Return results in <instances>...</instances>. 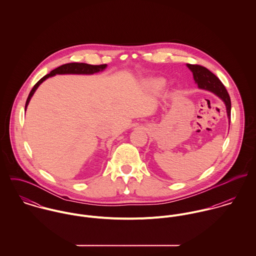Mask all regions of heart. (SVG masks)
Returning a JSON list of instances; mask_svg holds the SVG:
<instances>
[{"label": "heart", "mask_w": 256, "mask_h": 256, "mask_svg": "<svg viewBox=\"0 0 256 256\" xmlns=\"http://www.w3.org/2000/svg\"><path fill=\"white\" fill-rule=\"evenodd\" d=\"M150 86L152 88H156V90H160V88H162L166 82L164 78H152L150 82H148Z\"/></svg>", "instance_id": "b5f03b06"}]
</instances>
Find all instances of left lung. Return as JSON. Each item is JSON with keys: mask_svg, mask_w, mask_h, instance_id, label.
Segmentation results:
<instances>
[{"mask_svg": "<svg viewBox=\"0 0 256 256\" xmlns=\"http://www.w3.org/2000/svg\"><path fill=\"white\" fill-rule=\"evenodd\" d=\"M190 71L193 73V78L195 82L198 84L199 88H203L206 90H209L213 94H215L217 96L224 102L228 118L230 122V96L224 88V86L222 84V82L211 71H209L207 68L200 66V65H192L187 64L186 65Z\"/></svg>", "mask_w": 256, "mask_h": 256, "instance_id": "8db88e82", "label": "left lung"}]
</instances>
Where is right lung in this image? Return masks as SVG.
<instances>
[{"label":"right lung","mask_w":256,"mask_h":256,"mask_svg":"<svg viewBox=\"0 0 256 256\" xmlns=\"http://www.w3.org/2000/svg\"><path fill=\"white\" fill-rule=\"evenodd\" d=\"M106 64L104 65H90V64H86V63H69V64H65L62 65L56 69H54L53 71H51L50 73L47 74L46 76H44L43 78H41L36 84H34V86L32 88V90H30L28 98L26 100V110L30 104V100L32 98V96H34V94L36 92L37 88L39 86V84L41 82H43L46 78H48L49 76H53L55 74H92L94 73H98L100 71H104L106 68Z\"/></svg>","instance_id":"obj_1"}]
</instances>
